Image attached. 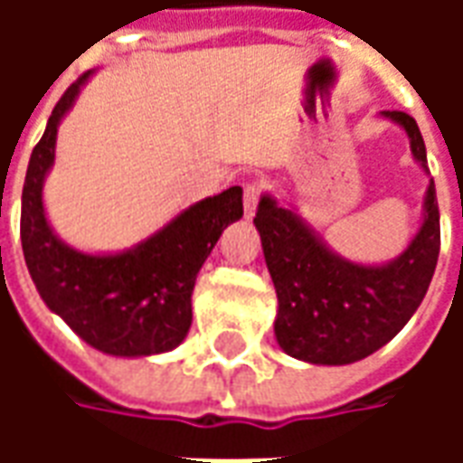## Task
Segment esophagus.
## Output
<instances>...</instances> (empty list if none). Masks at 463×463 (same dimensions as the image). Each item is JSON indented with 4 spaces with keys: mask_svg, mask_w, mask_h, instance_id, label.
<instances>
[{
    "mask_svg": "<svg viewBox=\"0 0 463 463\" xmlns=\"http://www.w3.org/2000/svg\"><path fill=\"white\" fill-rule=\"evenodd\" d=\"M260 185L258 183H250L245 185V195H242V211H245V218H252L255 211H258V203H260Z\"/></svg>",
    "mask_w": 463,
    "mask_h": 463,
    "instance_id": "obj_1",
    "label": "esophagus"
}]
</instances>
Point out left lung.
<instances>
[{"label": "left lung", "mask_w": 463, "mask_h": 463, "mask_svg": "<svg viewBox=\"0 0 463 463\" xmlns=\"http://www.w3.org/2000/svg\"><path fill=\"white\" fill-rule=\"evenodd\" d=\"M379 116L407 133L414 161L429 175L417 121L404 111ZM252 222L278 292L275 340L285 354L307 364H352L397 337L424 300L439 260L434 178H429L414 238L387 262L347 260L292 203H280L272 193H262Z\"/></svg>", "instance_id": "obj_1"}]
</instances>
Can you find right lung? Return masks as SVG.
I'll return each instance as SVG.
<instances>
[{"mask_svg":"<svg viewBox=\"0 0 463 463\" xmlns=\"http://www.w3.org/2000/svg\"><path fill=\"white\" fill-rule=\"evenodd\" d=\"M94 71L69 86L36 143L22 191V250L39 298L89 345L111 357H151L185 340L193 288L231 222L242 218V188L193 203L131 248L86 252L61 241L46 218L44 181L56 133Z\"/></svg>","mask_w":463,"mask_h":463,"instance_id":"add662e5","label":"right lung"}]
</instances>
